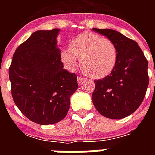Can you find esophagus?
<instances>
[{
  "label": "esophagus",
  "mask_w": 155,
  "mask_h": 155,
  "mask_svg": "<svg viewBox=\"0 0 155 155\" xmlns=\"http://www.w3.org/2000/svg\"><path fill=\"white\" fill-rule=\"evenodd\" d=\"M85 80H86V79H84V78H81V77H78L77 79V81H78V84H83V83L84 82Z\"/></svg>",
  "instance_id": "esophagus-1"
}]
</instances>
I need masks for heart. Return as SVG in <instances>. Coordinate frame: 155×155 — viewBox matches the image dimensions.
<instances>
[{
    "label": "heart",
    "mask_w": 155,
    "mask_h": 155,
    "mask_svg": "<svg viewBox=\"0 0 155 155\" xmlns=\"http://www.w3.org/2000/svg\"><path fill=\"white\" fill-rule=\"evenodd\" d=\"M78 58L84 72L92 77L104 78L115 68L118 59V50L113 40L92 32H84L70 43V48L61 51V59L68 69L78 65Z\"/></svg>",
    "instance_id": "heart-1"
}]
</instances>
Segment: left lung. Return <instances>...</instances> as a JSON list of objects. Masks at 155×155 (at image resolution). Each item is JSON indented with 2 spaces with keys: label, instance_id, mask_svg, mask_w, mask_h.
Wrapping results in <instances>:
<instances>
[{
  "label": "left lung",
  "instance_id": "obj_1",
  "mask_svg": "<svg viewBox=\"0 0 155 155\" xmlns=\"http://www.w3.org/2000/svg\"><path fill=\"white\" fill-rule=\"evenodd\" d=\"M113 40L118 50L117 65L110 75L95 80L92 101L101 115L122 119L137 110L147 92L148 62L137 42L117 30L92 28Z\"/></svg>",
  "mask_w": 155,
  "mask_h": 155
}]
</instances>
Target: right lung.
<instances>
[{
	"label": "right lung",
	"instance_id": "1",
	"mask_svg": "<svg viewBox=\"0 0 155 155\" xmlns=\"http://www.w3.org/2000/svg\"><path fill=\"white\" fill-rule=\"evenodd\" d=\"M59 29L38 30L14 52L8 76L14 103L24 116L39 125L65 117L77 76L63 69L57 44Z\"/></svg>",
	"mask_w": 155,
	"mask_h": 155
}]
</instances>
